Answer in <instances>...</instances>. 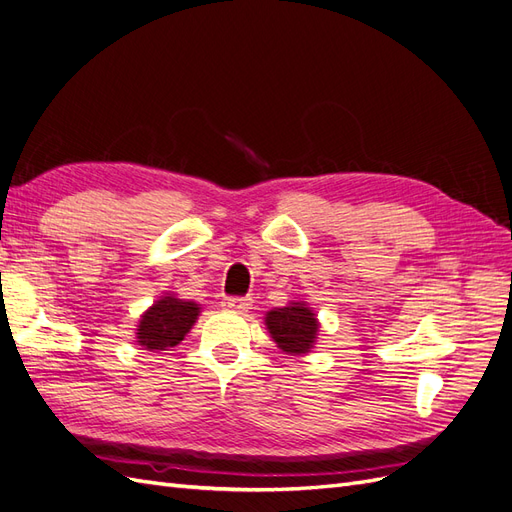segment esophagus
Instances as JSON below:
<instances>
[{
  "mask_svg": "<svg viewBox=\"0 0 512 512\" xmlns=\"http://www.w3.org/2000/svg\"><path fill=\"white\" fill-rule=\"evenodd\" d=\"M224 307L228 309V312L245 314L247 309L252 307V301H250V299H239V297H235V299H226V301H224Z\"/></svg>",
  "mask_w": 512,
  "mask_h": 512,
  "instance_id": "1",
  "label": "esophagus"
}]
</instances>
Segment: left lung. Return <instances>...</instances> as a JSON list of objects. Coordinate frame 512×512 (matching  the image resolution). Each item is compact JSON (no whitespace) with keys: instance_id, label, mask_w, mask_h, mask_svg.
<instances>
[{"instance_id":"1","label":"left lung","mask_w":512,"mask_h":512,"mask_svg":"<svg viewBox=\"0 0 512 512\" xmlns=\"http://www.w3.org/2000/svg\"><path fill=\"white\" fill-rule=\"evenodd\" d=\"M265 327L273 342L286 354L312 352L320 322L307 301H290L286 307H273L265 314Z\"/></svg>"}]
</instances>
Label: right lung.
I'll return each mask as SVG.
<instances>
[{
    "mask_svg": "<svg viewBox=\"0 0 512 512\" xmlns=\"http://www.w3.org/2000/svg\"><path fill=\"white\" fill-rule=\"evenodd\" d=\"M200 307L196 301L179 299L173 292H164L158 301L138 318L136 324V346L149 352H162L175 348L183 337L190 333L200 316Z\"/></svg>",
    "mask_w": 512,
    "mask_h": 512,
    "instance_id": "add662e5",
    "label": "right lung"
}]
</instances>
